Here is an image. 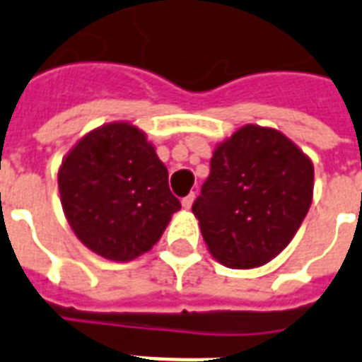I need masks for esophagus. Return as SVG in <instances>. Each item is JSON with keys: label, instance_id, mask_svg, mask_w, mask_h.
Wrapping results in <instances>:
<instances>
[{"label": "esophagus", "instance_id": "34e87169", "mask_svg": "<svg viewBox=\"0 0 362 362\" xmlns=\"http://www.w3.org/2000/svg\"><path fill=\"white\" fill-rule=\"evenodd\" d=\"M193 201H195V193H189V195H186V197L182 199V206H184V209L186 210H189L192 209V204H193Z\"/></svg>", "mask_w": 362, "mask_h": 362}]
</instances>
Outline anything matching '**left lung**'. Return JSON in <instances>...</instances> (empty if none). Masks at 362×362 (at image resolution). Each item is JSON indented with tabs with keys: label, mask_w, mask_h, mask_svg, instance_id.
Wrapping results in <instances>:
<instances>
[{
	"label": "left lung",
	"mask_w": 362,
	"mask_h": 362,
	"mask_svg": "<svg viewBox=\"0 0 362 362\" xmlns=\"http://www.w3.org/2000/svg\"><path fill=\"white\" fill-rule=\"evenodd\" d=\"M312 195V159L278 129L247 124L216 146L192 210L221 264L255 269L291 242Z\"/></svg>",
	"instance_id": "8db88e82"
}]
</instances>
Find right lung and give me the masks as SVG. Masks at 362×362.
Masks as SVG:
<instances>
[{
    "label": "right lung",
    "instance_id": "1",
    "mask_svg": "<svg viewBox=\"0 0 362 362\" xmlns=\"http://www.w3.org/2000/svg\"><path fill=\"white\" fill-rule=\"evenodd\" d=\"M64 214L76 238L110 261H131L161 238L180 201L144 131L112 122L71 148L58 170Z\"/></svg>",
    "mask_w": 362,
    "mask_h": 362
}]
</instances>
